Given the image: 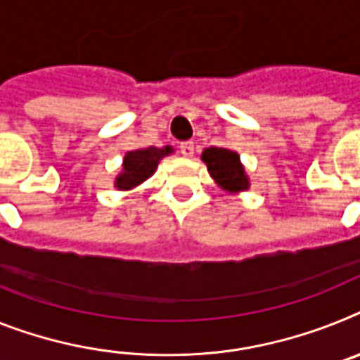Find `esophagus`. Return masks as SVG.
I'll return each instance as SVG.
<instances>
[{"label":"esophagus","instance_id":"34e87169","mask_svg":"<svg viewBox=\"0 0 360 360\" xmlns=\"http://www.w3.org/2000/svg\"><path fill=\"white\" fill-rule=\"evenodd\" d=\"M181 153L185 157H192L194 155V143L192 141H186V143H181Z\"/></svg>","mask_w":360,"mask_h":360}]
</instances>
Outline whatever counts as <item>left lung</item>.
I'll use <instances>...</instances> for the list:
<instances>
[{"label":"left lung","instance_id":"obj_1","mask_svg":"<svg viewBox=\"0 0 360 360\" xmlns=\"http://www.w3.org/2000/svg\"><path fill=\"white\" fill-rule=\"evenodd\" d=\"M210 175L217 185L231 192H240L249 186L247 175L240 162V155L236 152L225 150V148H207L201 155Z\"/></svg>","mask_w":360,"mask_h":360}]
</instances>
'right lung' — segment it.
<instances>
[{"label": "right lung", "mask_w": 360, "mask_h": 360, "mask_svg": "<svg viewBox=\"0 0 360 360\" xmlns=\"http://www.w3.org/2000/svg\"><path fill=\"white\" fill-rule=\"evenodd\" d=\"M172 153V148H143V150H135V152H128L124 157V172L117 177L115 185L122 190L134 188V186L141 185L143 181H146L150 175L155 172L157 165L162 157Z\"/></svg>", "instance_id": "1"}]
</instances>
